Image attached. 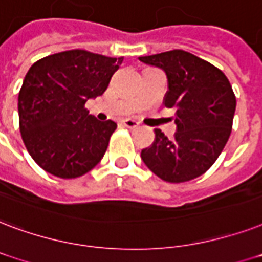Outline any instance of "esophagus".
I'll use <instances>...</instances> for the list:
<instances>
[{"mask_svg": "<svg viewBox=\"0 0 262 262\" xmlns=\"http://www.w3.org/2000/svg\"><path fill=\"white\" fill-rule=\"evenodd\" d=\"M121 124L127 127V128H135L139 125V123L135 120H131V119H124V120H121Z\"/></svg>", "mask_w": 262, "mask_h": 262, "instance_id": "34e87169", "label": "esophagus"}]
</instances>
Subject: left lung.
I'll use <instances>...</instances> for the list:
<instances>
[{
    "mask_svg": "<svg viewBox=\"0 0 262 262\" xmlns=\"http://www.w3.org/2000/svg\"><path fill=\"white\" fill-rule=\"evenodd\" d=\"M139 60L167 75L164 103L176 109L178 129L172 139L154 129V142L142 150V160L169 183L195 179L213 165L230 138L236 108L230 80L210 62L179 49Z\"/></svg>",
    "mask_w": 262,
    "mask_h": 262,
    "instance_id": "1",
    "label": "left lung"
}]
</instances>
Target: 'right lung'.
I'll list each match as a JSON object with an SVG mask.
<instances>
[{
	"label": "right lung",
	"mask_w": 262,
	"mask_h": 262,
	"mask_svg": "<svg viewBox=\"0 0 262 262\" xmlns=\"http://www.w3.org/2000/svg\"><path fill=\"white\" fill-rule=\"evenodd\" d=\"M123 57L67 50L34 62L19 93V125L26 149L43 171L75 179L91 171L106 151L117 124L99 121L84 108L102 95Z\"/></svg>",
	"instance_id": "1"
}]
</instances>
